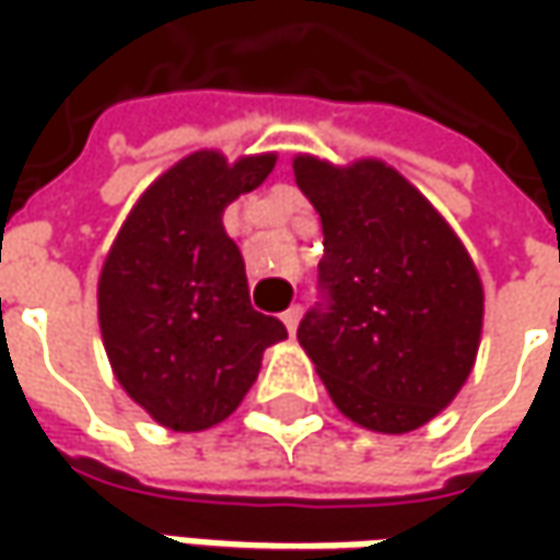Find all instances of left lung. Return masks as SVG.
I'll return each instance as SVG.
<instances>
[{
  "label": "left lung",
  "instance_id": "1",
  "mask_svg": "<svg viewBox=\"0 0 560 560\" xmlns=\"http://www.w3.org/2000/svg\"><path fill=\"white\" fill-rule=\"evenodd\" d=\"M273 167V164H270ZM268 155L199 149L142 192L98 273V330L120 389L155 423L199 433L226 420L287 327L252 305L224 211L265 184Z\"/></svg>",
  "mask_w": 560,
  "mask_h": 560
}]
</instances>
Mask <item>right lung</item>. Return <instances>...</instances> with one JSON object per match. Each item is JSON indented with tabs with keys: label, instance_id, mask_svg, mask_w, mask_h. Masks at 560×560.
I'll use <instances>...</instances> for the list:
<instances>
[{
	"label": "right lung",
	"instance_id": "1",
	"mask_svg": "<svg viewBox=\"0 0 560 560\" xmlns=\"http://www.w3.org/2000/svg\"><path fill=\"white\" fill-rule=\"evenodd\" d=\"M374 162L320 177V302L299 324L334 405L374 433H411L462 393L483 334L467 255L401 211Z\"/></svg>",
	"mask_w": 560,
	"mask_h": 560
}]
</instances>
